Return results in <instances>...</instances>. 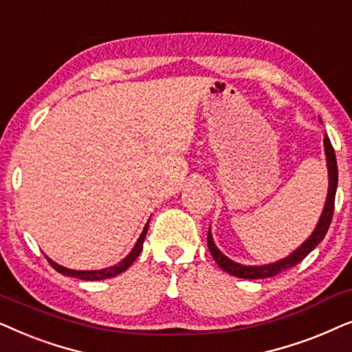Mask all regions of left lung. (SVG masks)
I'll return each instance as SVG.
<instances>
[{
	"instance_id": "obj_1",
	"label": "left lung",
	"mask_w": 352,
	"mask_h": 352,
	"mask_svg": "<svg viewBox=\"0 0 352 352\" xmlns=\"http://www.w3.org/2000/svg\"><path fill=\"white\" fill-rule=\"evenodd\" d=\"M323 144H325V154H327V166H329V196H327V203L325 208H323V212L320 215V220H318L316 230L312 232V235L309 236L307 241L302 243L301 248H298L293 254H289L285 259L274 262V264L269 265H259V267H252V265H241L236 264L228 259L227 256H223L222 252L217 250V246L214 245L212 235L210 232L208 233V248L212 254L214 261L217 262L219 267L222 270L227 272V274L233 275V277L238 278H267V277H274V275L280 274V272L288 270L299 264L304 257H306L309 252H311L314 248H316L318 243H320L323 238H325L327 232H329V227L331 223V217H333V210H335V195H336V186H338V167H336V157H335V149L331 146L330 138L325 137L323 140Z\"/></svg>"
}]
</instances>
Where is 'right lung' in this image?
I'll return each mask as SVG.
<instances>
[{"label":"right lung","instance_id":"obj_1","mask_svg":"<svg viewBox=\"0 0 352 352\" xmlns=\"http://www.w3.org/2000/svg\"><path fill=\"white\" fill-rule=\"evenodd\" d=\"M146 232H148V223H146V227L143 228L142 235H140L137 245H135L132 252H130V254L125 257L124 261L119 262L117 265L107 267V269H102V270H70V269H65V267H63V265L56 264V262L51 261L50 257H46V259H48V262L54 270H58L59 274H63V275H67V277H75V278H80V280L111 278V277H116V275H119V274H122V272L127 270L129 267L132 265L135 261H137V257L140 256V252H142V250H143V241H144V238H146Z\"/></svg>","mask_w":352,"mask_h":352}]
</instances>
